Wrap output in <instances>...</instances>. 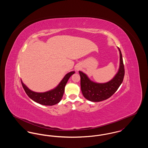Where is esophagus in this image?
Returning a JSON list of instances; mask_svg holds the SVG:
<instances>
[{
	"instance_id": "1",
	"label": "esophagus",
	"mask_w": 148,
	"mask_h": 148,
	"mask_svg": "<svg viewBox=\"0 0 148 148\" xmlns=\"http://www.w3.org/2000/svg\"><path fill=\"white\" fill-rule=\"evenodd\" d=\"M76 69V70H77V71H78V70H79V68H76V69Z\"/></svg>"
}]
</instances>
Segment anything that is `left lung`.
Segmentation results:
<instances>
[{
  "label": "left lung",
  "mask_w": 148,
  "mask_h": 148,
  "mask_svg": "<svg viewBox=\"0 0 148 148\" xmlns=\"http://www.w3.org/2000/svg\"><path fill=\"white\" fill-rule=\"evenodd\" d=\"M120 66L117 74L113 79L106 83H97L93 82L88 76L79 71L80 76L81 90L84 98L87 100L99 102L109 98L116 92L122 83L125 74L124 65L122 54L119 48Z\"/></svg>",
  "instance_id": "obj_1"
}]
</instances>
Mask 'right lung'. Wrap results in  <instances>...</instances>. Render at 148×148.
<instances>
[{
  "label": "right lung",
  "instance_id": "obj_1",
  "mask_svg": "<svg viewBox=\"0 0 148 148\" xmlns=\"http://www.w3.org/2000/svg\"><path fill=\"white\" fill-rule=\"evenodd\" d=\"M75 71L66 74L60 83L54 89L44 92H36L32 91L21 80V84L29 97L35 102L44 106H54L60 102L63 96L65 86L71 76Z\"/></svg>",
  "mask_w": 148,
  "mask_h": 148
}]
</instances>
